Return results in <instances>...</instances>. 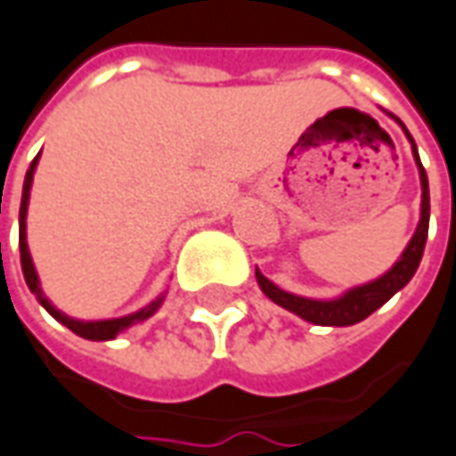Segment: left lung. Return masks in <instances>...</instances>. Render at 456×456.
Instances as JSON below:
<instances>
[{
  "label": "left lung",
  "mask_w": 456,
  "mask_h": 456,
  "mask_svg": "<svg viewBox=\"0 0 456 456\" xmlns=\"http://www.w3.org/2000/svg\"><path fill=\"white\" fill-rule=\"evenodd\" d=\"M394 120L402 125L399 118ZM404 127V125H402ZM406 137L411 142V152H414V160L419 165V178H421V221L417 225V233L409 240V246L402 253V258L392 265V271H387L384 276L366 283V286H359V289H351L349 293H344L341 298H334V301H314V298H301V296H293V293L281 291L278 286H273L268 278L256 268V278H258V286L261 291L278 304L286 311H291L301 319L311 321L316 326H354L359 323L366 316H371L377 308H381L394 293L402 291L406 283L411 281V276L417 273L419 268L421 256H424V243H427V233H429V183H427V173L421 167L419 155H417V145L409 135V130L404 127Z\"/></svg>",
  "instance_id": "8db88e82"
}]
</instances>
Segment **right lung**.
Here are the masks:
<instances>
[{
  "instance_id": "obj_1",
  "label": "right lung",
  "mask_w": 456,
  "mask_h": 456,
  "mask_svg": "<svg viewBox=\"0 0 456 456\" xmlns=\"http://www.w3.org/2000/svg\"><path fill=\"white\" fill-rule=\"evenodd\" d=\"M35 167H37V158L29 165L27 170V178H24V191H21V208H20V253H21V273H24V281L29 286V291L37 293L39 304L50 311L54 319L64 323L72 334L82 336V338H90V341H110L115 338L118 334H122L125 329L135 326L140 321L150 319L155 314V308L160 306V301H152L150 306H145L142 311H137L133 316H125V319H112V321H75L69 316L60 314L57 308L52 306L50 301L45 298V293L39 289V281H37V271L32 265V258H29V248H27V231H24V218H27V203H29V188H32V178H35Z\"/></svg>"
}]
</instances>
